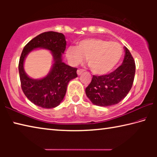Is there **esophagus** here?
Returning a JSON list of instances; mask_svg holds the SVG:
<instances>
[{
	"mask_svg": "<svg viewBox=\"0 0 157 157\" xmlns=\"http://www.w3.org/2000/svg\"><path fill=\"white\" fill-rule=\"evenodd\" d=\"M83 72H84V70H82V69H78V70L77 71V73H78V75H80Z\"/></svg>",
	"mask_w": 157,
	"mask_h": 157,
	"instance_id": "1",
	"label": "esophagus"
}]
</instances>
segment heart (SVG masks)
<instances>
[{
    "label": "heart",
    "instance_id": "1",
    "mask_svg": "<svg viewBox=\"0 0 157 157\" xmlns=\"http://www.w3.org/2000/svg\"><path fill=\"white\" fill-rule=\"evenodd\" d=\"M123 48L116 42L89 38L79 42L76 47L66 50V57L73 66L78 65L86 57V62L95 75H102L111 72L123 56Z\"/></svg>",
    "mask_w": 157,
    "mask_h": 157
}]
</instances>
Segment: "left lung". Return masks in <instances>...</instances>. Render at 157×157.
<instances>
[{
    "label": "left lung",
    "instance_id": "8db88e82",
    "mask_svg": "<svg viewBox=\"0 0 157 157\" xmlns=\"http://www.w3.org/2000/svg\"><path fill=\"white\" fill-rule=\"evenodd\" d=\"M122 65L108 75L93 76L85 89L86 96L93 104L108 107L118 104L125 98L134 82L136 66L129 50L124 46Z\"/></svg>",
    "mask_w": 157,
    "mask_h": 157
}]
</instances>
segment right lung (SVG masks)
Wrapping results in <instances>:
<instances>
[{
	"instance_id": "right-lung-1",
	"label": "right lung",
	"mask_w": 157,
	"mask_h": 157,
	"mask_svg": "<svg viewBox=\"0 0 157 157\" xmlns=\"http://www.w3.org/2000/svg\"><path fill=\"white\" fill-rule=\"evenodd\" d=\"M66 47L65 36L62 33L51 31L34 37L23 48L18 63L21 88L28 100L35 105L46 109L57 107L65 96L68 82L78 77L76 68L62 62V54ZM39 48L51 51L53 66L44 78L33 79L25 73L24 62L29 53Z\"/></svg>"
}]
</instances>
